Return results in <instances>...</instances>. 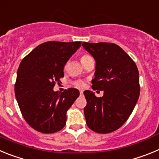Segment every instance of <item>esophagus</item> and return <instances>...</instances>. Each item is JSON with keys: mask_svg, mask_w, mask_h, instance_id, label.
<instances>
[{"mask_svg": "<svg viewBox=\"0 0 159 159\" xmlns=\"http://www.w3.org/2000/svg\"><path fill=\"white\" fill-rule=\"evenodd\" d=\"M80 95H83V93H84V92H83L82 90H80Z\"/></svg>", "mask_w": 159, "mask_h": 159, "instance_id": "esophagus-1", "label": "esophagus"}]
</instances>
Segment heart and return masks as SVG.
Segmentation results:
<instances>
[{"instance_id":"1","label":"heart","mask_w":159,"mask_h":159,"mask_svg":"<svg viewBox=\"0 0 159 159\" xmlns=\"http://www.w3.org/2000/svg\"><path fill=\"white\" fill-rule=\"evenodd\" d=\"M90 58H92V57H91L90 55L86 54V53H85V54H83L82 56H81V58H80L81 62L82 63L85 62L86 60H88V59ZM84 86V84L83 82H78L76 84V87H78V88H83Z\"/></svg>"}]
</instances>
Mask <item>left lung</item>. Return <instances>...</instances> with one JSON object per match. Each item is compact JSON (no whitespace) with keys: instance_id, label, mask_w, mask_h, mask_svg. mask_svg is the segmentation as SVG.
<instances>
[{"instance_id":"8db88e82","label":"left lung","mask_w":159,"mask_h":159,"mask_svg":"<svg viewBox=\"0 0 159 159\" xmlns=\"http://www.w3.org/2000/svg\"><path fill=\"white\" fill-rule=\"evenodd\" d=\"M82 45L96 62L92 88L103 91L100 98L92 91L84 92L87 125L99 134L111 133L121 127L134 110L140 94L139 73L134 60L116 43Z\"/></svg>"}]
</instances>
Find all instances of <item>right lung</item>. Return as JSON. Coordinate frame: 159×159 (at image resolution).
I'll list each match as a JSON object with an SVG mask.
<instances>
[{"mask_svg":"<svg viewBox=\"0 0 159 159\" xmlns=\"http://www.w3.org/2000/svg\"><path fill=\"white\" fill-rule=\"evenodd\" d=\"M80 46V41L45 42L20 64L15 95L24 119L34 130L51 134L65 126L67 111L80 92L76 88H68L60 93L53 88L64 77L67 60Z\"/></svg>","mask_w":159,"mask_h":159,"instance_id":"right-lung-1","label":"right lung"}]
</instances>
